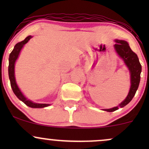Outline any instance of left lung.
<instances>
[{
    "label": "left lung",
    "mask_w": 149,
    "mask_h": 149,
    "mask_svg": "<svg viewBox=\"0 0 149 149\" xmlns=\"http://www.w3.org/2000/svg\"><path fill=\"white\" fill-rule=\"evenodd\" d=\"M116 44L113 45L115 51L117 53L125 64L127 67L130 75V88L126 98L117 107L111 109H106L104 111L108 112H113L118 110L119 108H123L126 106L134 97L140 82V75L141 72V66L140 64L137 55L132 50L127 41L123 40H115Z\"/></svg>",
    "instance_id": "left-lung-1"
}]
</instances>
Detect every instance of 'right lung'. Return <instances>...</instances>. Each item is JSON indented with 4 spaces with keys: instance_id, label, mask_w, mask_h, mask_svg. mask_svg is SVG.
Masks as SVG:
<instances>
[{
    "instance_id": "obj_1",
    "label": "right lung",
    "mask_w": 149,
    "mask_h": 149,
    "mask_svg": "<svg viewBox=\"0 0 149 149\" xmlns=\"http://www.w3.org/2000/svg\"><path fill=\"white\" fill-rule=\"evenodd\" d=\"M33 36H27L23 41L18 42L15 45L14 49L12 51L11 53L10 54L9 57V66H8V74H9V78L10 81V85H11V88L13 89V91L15 93V95H16L17 97L19 100H21L22 102H24L26 105L28 106L31 108H34V109H36V108H45L47 107L50 106V104H38V103H35V102H32L26 98L24 96L22 92L21 91L19 88L18 87L17 84L16 79H15V62H16L17 59H18L19 56L20 52H21L22 49L23 48V47L24 46L26 43L29 42V40L31 38H32Z\"/></svg>"
}]
</instances>
